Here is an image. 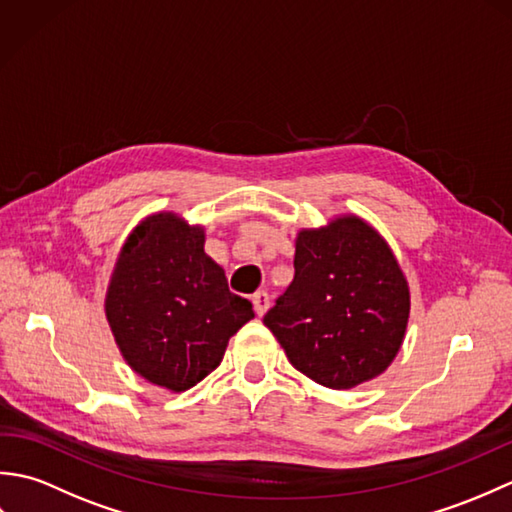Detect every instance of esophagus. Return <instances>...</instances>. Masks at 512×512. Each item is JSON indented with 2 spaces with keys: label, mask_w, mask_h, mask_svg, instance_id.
<instances>
[{
  "label": "esophagus",
  "mask_w": 512,
  "mask_h": 512,
  "mask_svg": "<svg viewBox=\"0 0 512 512\" xmlns=\"http://www.w3.org/2000/svg\"><path fill=\"white\" fill-rule=\"evenodd\" d=\"M253 308H255V312H257V317H264L266 310L270 308V297H268V292H264V290L255 292V295H253Z\"/></svg>",
  "instance_id": "1"
}]
</instances>
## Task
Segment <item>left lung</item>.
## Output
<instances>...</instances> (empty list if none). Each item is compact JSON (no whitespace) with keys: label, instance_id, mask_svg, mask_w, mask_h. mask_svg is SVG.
<instances>
[{"label":"left lung","instance_id":"1","mask_svg":"<svg viewBox=\"0 0 512 512\" xmlns=\"http://www.w3.org/2000/svg\"><path fill=\"white\" fill-rule=\"evenodd\" d=\"M407 277L363 217L336 215L295 239V279L264 325L314 383L352 389L394 361L409 323Z\"/></svg>","mask_w":512,"mask_h":512}]
</instances>
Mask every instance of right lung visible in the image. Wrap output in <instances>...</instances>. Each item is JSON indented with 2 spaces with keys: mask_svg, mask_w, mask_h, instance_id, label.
<instances>
[{
  "mask_svg": "<svg viewBox=\"0 0 512 512\" xmlns=\"http://www.w3.org/2000/svg\"><path fill=\"white\" fill-rule=\"evenodd\" d=\"M202 224L173 211L143 217L127 235L105 292V317L125 363L173 394L222 363L228 339L255 317L204 253Z\"/></svg>",
  "mask_w": 512,
  "mask_h": 512,
  "instance_id": "add662e5",
  "label": "right lung"
}]
</instances>
